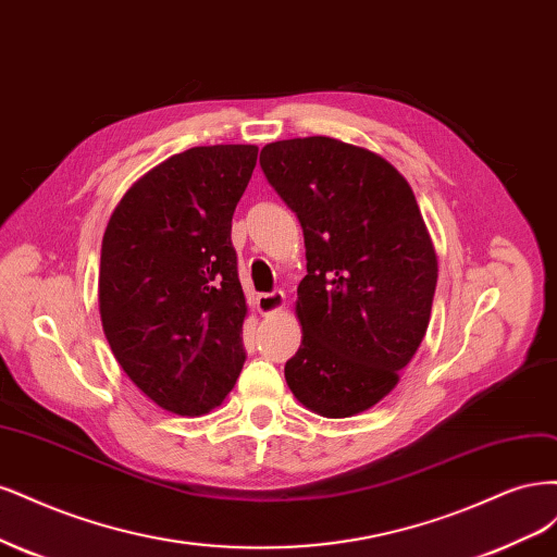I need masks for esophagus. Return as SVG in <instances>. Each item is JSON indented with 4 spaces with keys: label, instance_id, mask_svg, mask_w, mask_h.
<instances>
[{
    "label": "esophagus",
    "instance_id": "esophagus-1",
    "mask_svg": "<svg viewBox=\"0 0 557 557\" xmlns=\"http://www.w3.org/2000/svg\"><path fill=\"white\" fill-rule=\"evenodd\" d=\"M286 296L282 289H273V292H265V294H259L257 296V310L261 314H273L277 310H282Z\"/></svg>",
    "mask_w": 557,
    "mask_h": 557
}]
</instances>
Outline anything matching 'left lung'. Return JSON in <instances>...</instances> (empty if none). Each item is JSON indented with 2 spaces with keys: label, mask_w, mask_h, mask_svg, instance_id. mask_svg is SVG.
<instances>
[{
  "label": "left lung",
  "mask_w": 557,
  "mask_h": 557,
  "mask_svg": "<svg viewBox=\"0 0 557 557\" xmlns=\"http://www.w3.org/2000/svg\"><path fill=\"white\" fill-rule=\"evenodd\" d=\"M265 181L302 226V343L286 384L312 411L354 417L396 388L425 335L437 257L414 191L386 159L329 136L261 150Z\"/></svg>",
  "instance_id": "left-lung-1"
}]
</instances>
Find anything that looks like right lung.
<instances>
[{"label":"right lung","instance_id":"add662e5","mask_svg":"<svg viewBox=\"0 0 557 557\" xmlns=\"http://www.w3.org/2000/svg\"><path fill=\"white\" fill-rule=\"evenodd\" d=\"M257 146L189 148L122 196L101 243L99 312L129 380L181 417L218 407L245 363L231 220Z\"/></svg>","mask_w":557,"mask_h":557}]
</instances>
